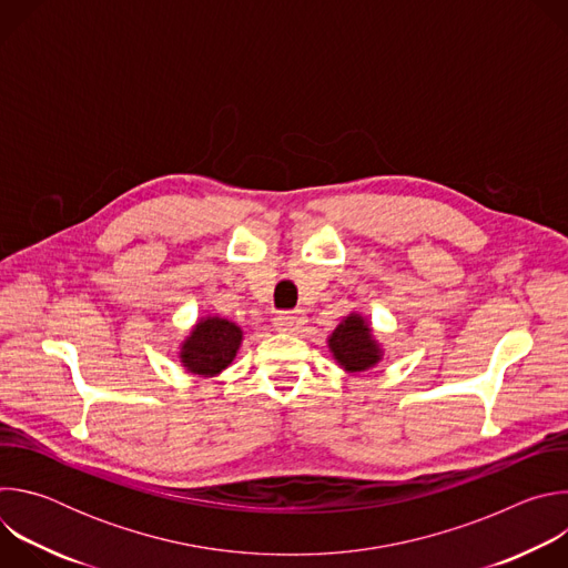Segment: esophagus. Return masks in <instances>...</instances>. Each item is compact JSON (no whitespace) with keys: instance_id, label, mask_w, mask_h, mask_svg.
I'll return each instance as SVG.
<instances>
[{"instance_id":"esophagus-1","label":"esophagus","mask_w":568,"mask_h":568,"mask_svg":"<svg viewBox=\"0 0 568 568\" xmlns=\"http://www.w3.org/2000/svg\"><path fill=\"white\" fill-rule=\"evenodd\" d=\"M307 316L301 312V310H294V312H283L274 318L276 328L283 331V333H298L303 326H305Z\"/></svg>"}]
</instances>
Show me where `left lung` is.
<instances>
[{"mask_svg": "<svg viewBox=\"0 0 568 568\" xmlns=\"http://www.w3.org/2000/svg\"><path fill=\"white\" fill-rule=\"evenodd\" d=\"M328 348L335 362L346 373H364L377 366L384 357L382 344L375 339L366 316L351 312L328 337Z\"/></svg>", "mask_w": 568, "mask_h": 568, "instance_id": "left-lung-1", "label": "left lung"}]
</instances>
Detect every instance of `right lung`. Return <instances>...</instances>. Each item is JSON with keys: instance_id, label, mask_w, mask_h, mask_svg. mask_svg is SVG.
I'll list each match as a JSON object with an SVG mask.
<instances>
[{"instance_id": "1", "label": "right lung", "mask_w": 568, "mask_h": 568, "mask_svg": "<svg viewBox=\"0 0 568 568\" xmlns=\"http://www.w3.org/2000/svg\"><path fill=\"white\" fill-rule=\"evenodd\" d=\"M242 344V328L222 316H202L180 344L182 366L197 377H215L231 366Z\"/></svg>"}]
</instances>
